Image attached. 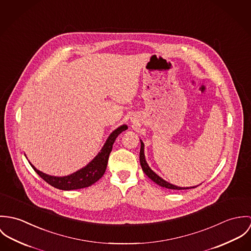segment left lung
Here are the masks:
<instances>
[{
  "instance_id": "1",
  "label": "left lung",
  "mask_w": 251,
  "mask_h": 251,
  "mask_svg": "<svg viewBox=\"0 0 251 251\" xmlns=\"http://www.w3.org/2000/svg\"><path fill=\"white\" fill-rule=\"evenodd\" d=\"M139 162H140V166L142 167L143 172L153 181L155 182L157 185L163 187V188H167V189H170V190H189V189H194L196 188L197 186L195 187H178L175 186L173 184H170L169 182L166 181L165 179H163L162 177H160L156 172H154L150 167L148 166L146 160H145V155H144V143L142 142V140L140 139V151H139Z\"/></svg>"
}]
</instances>
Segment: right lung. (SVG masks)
Masks as SVG:
<instances>
[{
	"mask_svg": "<svg viewBox=\"0 0 251 251\" xmlns=\"http://www.w3.org/2000/svg\"><path fill=\"white\" fill-rule=\"evenodd\" d=\"M128 126L123 124L112 131L111 135L108 137L100 152L85 166L79 169L78 171L67 175V176H52L42 171L36 169V167L32 166L29 162V165L34 169V171L48 184L62 191H71L87 188L97 182L105 173L109 156L112 152V145L118 135H120L123 131L127 130Z\"/></svg>",
	"mask_w": 251,
	"mask_h": 251,
	"instance_id": "1",
	"label": "right lung"
}]
</instances>
